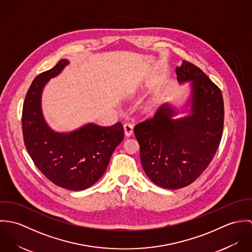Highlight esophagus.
<instances>
[{
    "mask_svg": "<svg viewBox=\"0 0 252 252\" xmlns=\"http://www.w3.org/2000/svg\"><path fill=\"white\" fill-rule=\"evenodd\" d=\"M134 127L131 123H125L124 124V133L126 137H131L133 135V130Z\"/></svg>",
    "mask_w": 252,
    "mask_h": 252,
    "instance_id": "esophagus-1",
    "label": "esophagus"
}]
</instances>
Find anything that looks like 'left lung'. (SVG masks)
Listing matches in <instances>:
<instances>
[{
    "label": "left lung",
    "mask_w": 252,
    "mask_h": 252,
    "mask_svg": "<svg viewBox=\"0 0 252 252\" xmlns=\"http://www.w3.org/2000/svg\"><path fill=\"white\" fill-rule=\"evenodd\" d=\"M176 72L180 83H190V99L185 106L190 105L189 109L180 111L165 103L152 118L134 128L144 173L167 189L189 185L207 169L220 144L224 122L221 91L204 72L182 61ZM185 111L187 116L173 118Z\"/></svg>",
    "instance_id": "left-lung-1"
}]
</instances>
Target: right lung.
Here are the masks:
<instances>
[{
  "instance_id": "add662e5",
  "label": "right lung",
  "mask_w": 252,
  "mask_h": 252,
  "mask_svg": "<svg viewBox=\"0 0 252 252\" xmlns=\"http://www.w3.org/2000/svg\"><path fill=\"white\" fill-rule=\"evenodd\" d=\"M69 63L62 59L33 80L23 104L22 131L37 169L54 184L80 191L105 174L113 150L123 141L124 130L119 122L109 127L88 123L70 133L55 132L47 125L41 110L43 87Z\"/></svg>"
}]
</instances>
